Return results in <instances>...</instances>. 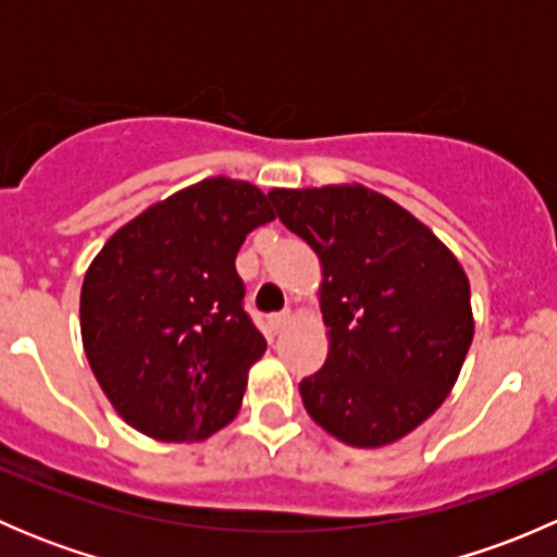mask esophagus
<instances>
[{"label":"esophagus","instance_id":"esophagus-1","mask_svg":"<svg viewBox=\"0 0 557 557\" xmlns=\"http://www.w3.org/2000/svg\"><path fill=\"white\" fill-rule=\"evenodd\" d=\"M288 320H290V312H288V310L269 314V325H272V331H274V334H280V331H283L285 325H288Z\"/></svg>","mask_w":557,"mask_h":557}]
</instances>
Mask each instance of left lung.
I'll return each instance as SVG.
<instances>
[{
	"mask_svg": "<svg viewBox=\"0 0 557 557\" xmlns=\"http://www.w3.org/2000/svg\"><path fill=\"white\" fill-rule=\"evenodd\" d=\"M323 263V369L299 383L320 429L383 447L418 429L458 380L474 336L463 269L404 207L361 185L269 194Z\"/></svg>",
	"mask_w": 557,
	"mask_h": 557,
	"instance_id": "obj_1",
	"label": "left lung"
}]
</instances>
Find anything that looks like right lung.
Segmentation results:
<instances>
[{
	"mask_svg": "<svg viewBox=\"0 0 557 557\" xmlns=\"http://www.w3.org/2000/svg\"><path fill=\"white\" fill-rule=\"evenodd\" d=\"M272 218L256 185L210 177L148 207L94 258L81 294L83 347L128 425L190 442L232 423L247 369L267 350L234 261Z\"/></svg>",
	"mask_w": 557,
	"mask_h": 557,
	"instance_id": "obj_1",
	"label": "right lung"
}]
</instances>
